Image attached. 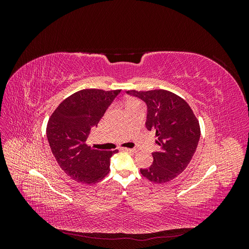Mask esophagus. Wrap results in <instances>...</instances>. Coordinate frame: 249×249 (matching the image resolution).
<instances>
[{"label": "esophagus", "instance_id": "1", "mask_svg": "<svg viewBox=\"0 0 249 249\" xmlns=\"http://www.w3.org/2000/svg\"><path fill=\"white\" fill-rule=\"evenodd\" d=\"M125 152H129V153H137V149L135 148H123Z\"/></svg>", "mask_w": 249, "mask_h": 249}]
</instances>
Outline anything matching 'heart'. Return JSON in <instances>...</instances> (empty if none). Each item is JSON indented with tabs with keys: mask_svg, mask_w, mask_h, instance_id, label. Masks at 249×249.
Here are the masks:
<instances>
[{
	"mask_svg": "<svg viewBox=\"0 0 249 249\" xmlns=\"http://www.w3.org/2000/svg\"><path fill=\"white\" fill-rule=\"evenodd\" d=\"M136 104H140L138 101H135V100H132V101H130L129 103H127V106H129V105H136Z\"/></svg>",
	"mask_w": 249,
	"mask_h": 249,
	"instance_id": "b5f03b06",
	"label": "heart"
}]
</instances>
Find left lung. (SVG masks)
<instances>
[{
    "label": "left lung",
    "mask_w": 249,
    "mask_h": 249,
    "mask_svg": "<svg viewBox=\"0 0 249 249\" xmlns=\"http://www.w3.org/2000/svg\"><path fill=\"white\" fill-rule=\"evenodd\" d=\"M147 107L145 126L156 133L159 152L152 153L154 162L141 175L154 183H166L182 173L197 148L200 127L192 109L182 97L167 90H129Z\"/></svg>",
    "instance_id": "left-lung-1"
}]
</instances>
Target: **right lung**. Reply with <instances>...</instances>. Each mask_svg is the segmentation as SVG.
Listing matches in <instances>:
<instances>
[{
  "instance_id": "right-lung-1",
  "label": "right lung",
  "mask_w": 249,
  "mask_h": 249,
  "mask_svg": "<svg viewBox=\"0 0 249 249\" xmlns=\"http://www.w3.org/2000/svg\"><path fill=\"white\" fill-rule=\"evenodd\" d=\"M120 91L80 90L60 104L49 119L47 137L52 153L61 169L79 183L94 184L110 171V158L117 150H97L86 140Z\"/></svg>"
}]
</instances>
